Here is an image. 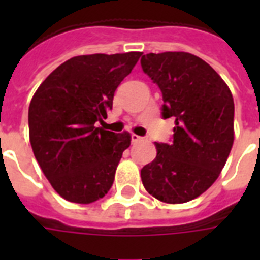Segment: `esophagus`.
Here are the masks:
<instances>
[{
    "label": "esophagus",
    "instance_id": "obj_1",
    "mask_svg": "<svg viewBox=\"0 0 260 260\" xmlns=\"http://www.w3.org/2000/svg\"><path fill=\"white\" fill-rule=\"evenodd\" d=\"M131 140H132V143H138L140 142V140H143V138L142 136H138V135L132 134L131 135Z\"/></svg>",
    "mask_w": 260,
    "mask_h": 260
}]
</instances>
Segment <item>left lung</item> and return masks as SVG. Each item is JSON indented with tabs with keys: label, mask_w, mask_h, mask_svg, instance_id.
Here are the masks:
<instances>
[{
	"label": "left lung",
	"mask_w": 260,
	"mask_h": 260,
	"mask_svg": "<svg viewBox=\"0 0 260 260\" xmlns=\"http://www.w3.org/2000/svg\"><path fill=\"white\" fill-rule=\"evenodd\" d=\"M143 71L162 91V117L175 118L171 143H155L142 169L151 196L167 204L197 198L213 185L234 144V98L212 67L189 52L147 54Z\"/></svg>",
	"instance_id": "left-lung-1"
}]
</instances>
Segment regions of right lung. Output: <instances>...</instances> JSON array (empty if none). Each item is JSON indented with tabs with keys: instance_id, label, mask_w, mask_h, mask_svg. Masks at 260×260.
Masks as SVG:
<instances>
[{
	"instance_id": "right-lung-1",
	"label": "right lung",
	"mask_w": 260,
	"mask_h": 260,
	"mask_svg": "<svg viewBox=\"0 0 260 260\" xmlns=\"http://www.w3.org/2000/svg\"><path fill=\"white\" fill-rule=\"evenodd\" d=\"M140 56L142 52L74 56L36 90L28 110L30 146L47 179L67 201L90 204L113 185L131 136L97 124L104 122L114 91Z\"/></svg>"
}]
</instances>
